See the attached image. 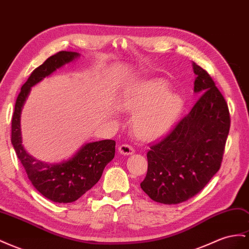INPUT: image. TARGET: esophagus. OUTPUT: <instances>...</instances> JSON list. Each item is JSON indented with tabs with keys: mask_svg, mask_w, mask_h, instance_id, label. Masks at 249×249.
I'll return each instance as SVG.
<instances>
[{
	"mask_svg": "<svg viewBox=\"0 0 249 249\" xmlns=\"http://www.w3.org/2000/svg\"><path fill=\"white\" fill-rule=\"evenodd\" d=\"M118 152L122 154V155L127 156V155H132L135 152V150L133 149V147L129 144H122L118 147Z\"/></svg>",
	"mask_w": 249,
	"mask_h": 249,
	"instance_id": "obj_1",
	"label": "esophagus"
}]
</instances>
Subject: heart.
I'll return each mask as SVG.
<instances>
[{
	"instance_id": "b5f03b06",
	"label": "heart",
	"mask_w": 249,
	"mask_h": 249,
	"mask_svg": "<svg viewBox=\"0 0 249 249\" xmlns=\"http://www.w3.org/2000/svg\"><path fill=\"white\" fill-rule=\"evenodd\" d=\"M170 84L162 78H150L131 86L123 95V107L136 112L133 131L140 139H152L166 132L183 109V99L172 92Z\"/></svg>"
}]
</instances>
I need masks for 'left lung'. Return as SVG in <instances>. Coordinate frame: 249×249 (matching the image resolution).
I'll list each match as a JSON object with an SVG mask.
<instances>
[{"mask_svg": "<svg viewBox=\"0 0 249 249\" xmlns=\"http://www.w3.org/2000/svg\"><path fill=\"white\" fill-rule=\"evenodd\" d=\"M194 92L202 93L191 112L155 141L146 154L147 173L140 183L152 200L178 204L197 195L222 161L231 127L228 107L213 78L193 63Z\"/></svg>", "mask_w": 249, "mask_h": 249, "instance_id": "1", "label": "left lung"}]
</instances>
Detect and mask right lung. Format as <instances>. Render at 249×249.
<instances>
[{"label":"right lung","mask_w":249,"mask_h":249,"mask_svg":"<svg viewBox=\"0 0 249 249\" xmlns=\"http://www.w3.org/2000/svg\"><path fill=\"white\" fill-rule=\"evenodd\" d=\"M80 56L79 53L60 51L47 58L33 71L17 98L11 124V143L32 185L44 197L56 203L74 202L100 179L106 165L115 156V141L100 140L85 143L70 158L58 163H47L25 150L21 131V114L33 86Z\"/></svg>","instance_id":"obj_1"}]
</instances>
